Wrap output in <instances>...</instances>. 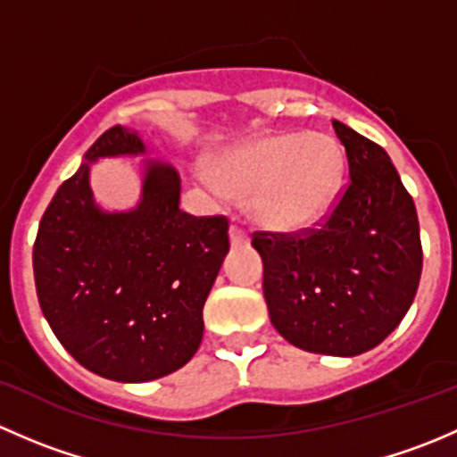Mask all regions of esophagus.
Returning a JSON list of instances; mask_svg holds the SVG:
<instances>
[{
	"label": "esophagus",
	"mask_w": 457,
	"mask_h": 457,
	"mask_svg": "<svg viewBox=\"0 0 457 457\" xmlns=\"http://www.w3.org/2000/svg\"><path fill=\"white\" fill-rule=\"evenodd\" d=\"M229 241H232V245H247V241H250L247 232L237 223V220L229 225Z\"/></svg>",
	"instance_id": "34e87169"
}]
</instances>
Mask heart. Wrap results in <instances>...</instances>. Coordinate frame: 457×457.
Returning a JSON list of instances; mask_svg holds the SVG:
<instances>
[{
  "label": "heart",
  "mask_w": 457,
  "mask_h": 457,
  "mask_svg": "<svg viewBox=\"0 0 457 457\" xmlns=\"http://www.w3.org/2000/svg\"><path fill=\"white\" fill-rule=\"evenodd\" d=\"M345 177L338 141L322 132H287L243 143L199 179L220 195L245 196L250 216L276 232H298L334 207Z\"/></svg>",
  "instance_id": "1"
}]
</instances>
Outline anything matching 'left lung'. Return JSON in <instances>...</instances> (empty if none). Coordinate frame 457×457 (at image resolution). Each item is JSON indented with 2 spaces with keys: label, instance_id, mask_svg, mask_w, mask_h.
<instances>
[{
  "label": "left lung",
  "instance_id": "obj_1",
  "mask_svg": "<svg viewBox=\"0 0 457 457\" xmlns=\"http://www.w3.org/2000/svg\"><path fill=\"white\" fill-rule=\"evenodd\" d=\"M349 181L298 232H254L271 325L294 347L358 356L400 325L416 296L422 243L416 205L378 143L331 121Z\"/></svg>",
  "mask_w": 457,
  "mask_h": 457
}]
</instances>
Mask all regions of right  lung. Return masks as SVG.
I'll return each mask as SVG.
<instances>
[{
	"mask_svg": "<svg viewBox=\"0 0 457 457\" xmlns=\"http://www.w3.org/2000/svg\"><path fill=\"white\" fill-rule=\"evenodd\" d=\"M139 152L135 130H105L50 201L32 252L50 329L79 365L117 382L156 380L195 356L203 305L229 252L228 216L183 212L172 165L147 163L132 212L96 205L92 161Z\"/></svg>",
	"mask_w": 457,
	"mask_h": 457,
	"instance_id": "obj_1",
	"label": "right lung"
}]
</instances>
